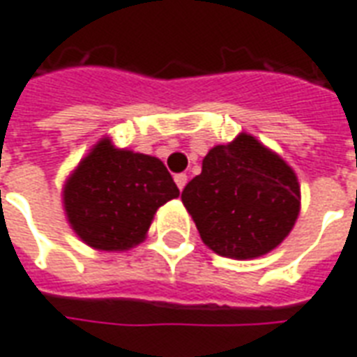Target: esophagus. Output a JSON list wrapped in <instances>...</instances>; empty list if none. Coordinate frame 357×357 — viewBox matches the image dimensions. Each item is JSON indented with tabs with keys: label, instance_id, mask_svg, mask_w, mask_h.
Returning <instances> with one entry per match:
<instances>
[{
	"label": "esophagus",
	"instance_id": "34e87169",
	"mask_svg": "<svg viewBox=\"0 0 357 357\" xmlns=\"http://www.w3.org/2000/svg\"><path fill=\"white\" fill-rule=\"evenodd\" d=\"M174 183H176V186L183 190L184 186H186V183H188V176L184 173H178V174H174Z\"/></svg>",
	"mask_w": 357,
	"mask_h": 357
}]
</instances>
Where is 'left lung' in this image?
Masks as SVG:
<instances>
[{
  "label": "left lung",
  "mask_w": 357,
  "mask_h": 357,
  "mask_svg": "<svg viewBox=\"0 0 357 357\" xmlns=\"http://www.w3.org/2000/svg\"><path fill=\"white\" fill-rule=\"evenodd\" d=\"M183 204L215 254L257 257L277 248L300 211L294 171L250 134L209 150Z\"/></svg>",
  "instance_id": "1"
}]
</instances>
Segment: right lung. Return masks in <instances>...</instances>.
Listing matches in <instances>:
<instances>
[{
  "label": "right lung",
  "mask_w": 357,
  "mask_h": 357,
  "mask_svg": "<svg viewBox=\"0 0 357 357\" xmlns=\"http://www.w3.org/2000/svg\"><path fill=\"white\" fill-rule=\"evenodd\" d=\"M178 188L158 158L115 150L102 140L65 184L70 227L96 250H128L142 242L151 219Z\"/></svg>",
  "instance_id": "obj_1"
}]
</instances>
